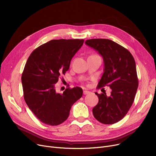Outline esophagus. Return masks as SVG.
Returning <instances> with one entry per match:
<instances>
[{
	"label": "esophagus",
	"instance_id": "esophagus-1",
	"mask_svg": "<svg viewBox=\"0 0 156 156\" xmlns=\"http://www.w3.org/2000/svg\"><path fill=\"white\" fill-rule=\"evenodd\" d=\"M90 92H89V91H88V90H84V91H83V94H84V95H87V94H90Z\"/></svg>",
	"mask_w": 156,
	"mask_h": 156
}]
</instances>
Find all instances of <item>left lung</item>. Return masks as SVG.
<instances>
[{"instance_id":"1","label":"left lung","mask_w":156,"mask_h":156,"mask_svg":"<svg viewBox=\"0 0 156 156\" xmlns=\"http://www.w3.org/2000/svg\"><path fill=\"white\" fill-rule=\"evenodd\" d=\"M85 44L99 52L104 60V73L98 88L106 85L112 90L110 96L95 93L99 102L92 109L94 116L103 124L116 123L125 116L136 93L135 59L126 48L109 39L87 40Z\"/></svg>"}]
</instances>
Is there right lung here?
Here are the masks:
<instances>
[{"instance_id": "add662e5", "label": "right lung", "mask_w": 156, "mask_h": 156, "mask_svg": "<svg viewBox=\"0 0 156 156\" xmlns=\"http://www.w3.org/2000/svg\"><path fill=\"white\" fill-rule=\"evenodd\" d=\"M83 42V39L52 40L37 47L28 57L21 76L24 99L44 124H61L68 118L73 104L82 97L80 87L68 88L59 94L55 84L69 69L73 57Z\"/></svg>"}]
</instances>
